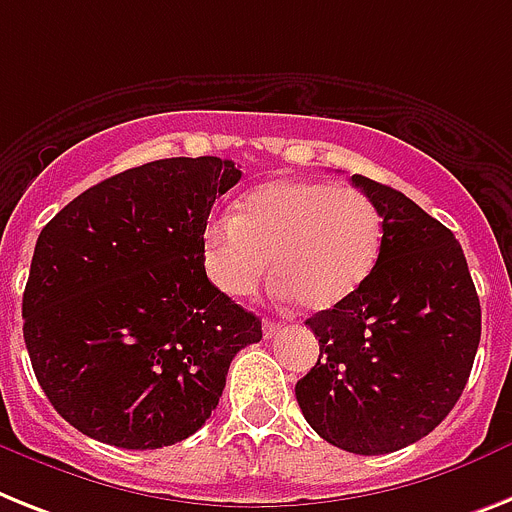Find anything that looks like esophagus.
<instances>
[{"label":"esophagus","instance_id":"34e87169","mask_svg":"<svg viewBox=\"0 0 512 512\" xmlns=\"http://www.w3.org/2000/svg\"><path fill=\"white\" fill-rule=\"evenodd\" d=\"M261 329H264V337L269 340V337H274V332L280 329V322H272V319H264V324H261Z\"/></svg>","mask_w":512,"mask_h":512}]
</instances>
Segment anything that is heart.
<instances>
[{"label":"heart","mask_w":512,"mask_h":512,"mask_svg":"<svg viewBox=\"0 0 512 512\" xmlns=\"http://www.w3.org/2000/svg\"><path fill=\"white\" fill-rule=\"evenodd\" d=\"M382 251V214L363 190L322 180H269L238 204L235 217L204 227L211 282L248 295L269 261L306 311H329L356 295Z\"/></svg>","instance_id":"1"}]
</instances>
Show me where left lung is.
Instances as JSON below:
<instances>
[{
  "instance_id": "left-lung-1",
  "label": "left lung",
  "mask_w": 512,
  "mask_h": 512,
  "mask_svg": "<svg viewBox=\"0 0 512 512\" xmlns=\"http://www.w3.org/2000/svg\"><path fill=\"white\" fill-rule=\"evenodd\" d=\"M353 185L382 214V251L356 295L306 319L319 361L295 398L329 445L384 455L453 411L479 348L481 306L453 232L390 185L363 175Z\"/></svg>"
}]
</instances>
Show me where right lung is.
Wrapping results in <instances>:
<instances>
[{"mask_svg":"<svg viewBox=\"0 0 512 512\" xmlns=\"http://www.w3.org/2000/svg\"><path fill=\"white\" fill-rule=\"evenodd\" d=\"M240 170L219 156L141 164L83 190L41 230L23 337L59 416L125 450L206 424L259 316L211 285L204 227Z\"/></svg>","mask_w":512,"mask_h":512,"instance_id":"1","label":"right lung"}]
</instances>
